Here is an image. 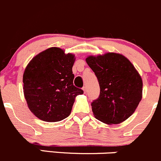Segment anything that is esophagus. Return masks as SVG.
Here are the masks:
<instances>
[{
	"mask_svg": "<svg viewBox=\"0 0 161 161\" xmlns=\"http://www.w3.org/2000/svg\"><path fill=\"white\" fill-rule=\"evenodd\" d=\"M82 90L84 91V93H86V86L82 87Z\"/></svg>",
	"mask_w": 161,
	"mask_h": 161,
	"instance_id": "34e87169",
	"label": "esophagus"
}]
</instances>
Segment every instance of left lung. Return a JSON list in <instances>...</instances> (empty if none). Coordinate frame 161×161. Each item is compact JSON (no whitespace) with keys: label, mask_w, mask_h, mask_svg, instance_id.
Here are the masks:
<instances>
[{"label":"left lung","mask_w":161,"mask_h":161,"mask_svg":"<svg viewBox=\"0 0 161 161\" xmlns=\"http://www.w3.org/2000/svg\"><path fill=\"white\" fill-rule=\"evenodd\" d=\"M86 63L97 78L100 95L91 103L96 119L108 124L123 122L135 112L142 95V80L128 59L108 53Z\"/></svg>","instance_id":"obj_1"}]
</instances>
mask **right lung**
Instances as JSON below:
<instances>
[{
	"label": "right lung",
	"mask_w": 161,
	"mask_h": 161,
	"mask_svg": "<svg viewBox=\"0 0 161 161\" xmlns=\"http://www.w3.org/2000/svg\"><path fill=\"white\" fill-rule=\"evenodd\" d=\"M73 54L53 47L37 54L23 73V93L30 110L46 122H57L70 115L75 97L83 90L73 84Z\"/></svg>",
	"instance_id": "add662e5"
}]
</instances>
